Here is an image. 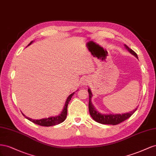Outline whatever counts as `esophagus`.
Returning <instances> with one entry per match:
<instances>
[{"instance_id": "esophagus-1", "label": "esophagus", "mask_w": 156, "mask_h": 156, "mask_svg": "<svg viewBox=\"0 0 156 156\" xmlns=\"http://www.w3.org/2000/svg\"><path fill=\"white\" fill-rule=\"evenodd\" d=\"M88 83H89V80H88L87 79H86V78L83 79V80H82V84H83V86H87Z\"/></svg>"}]
</instances>
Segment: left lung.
<instances>
[{
    "instance_id": "8db88e82",
    "label": "left lung",
    "mask_w": 156,
    "mask_h": 156,
    "mask_svg": "<svg viewBox=\"0 0 156 156\" xmlns=\"http://www.w3.org/2000/svg\"><path fill=\"white\" fill-rule=\"evenodd\" d=\"M124 46L126 47L127 50L129 51L132 55L135 56L138 58L136 53L130 49L126 44H124ZM89 96H90V101H89V111L92 118L95 120V122L100 123L102 124H108V125H117L121 122L125 121L126 119L130 118L131 115L134 114V112L136 110L137 108L135 110H133L131 112L122 114H103L99 113L98 111L95 108L94 106L91 103V97H92V93L90 90V89H88Z\"/></svg>"
}]
</instances>
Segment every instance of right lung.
<instances>
[{
	"instance_id": "add662e5",
	"label": "right lung",
	"mask_w": 156,
	"mask_h": 156,
	"mask_svg": "<svg viewBox=\"0 0 156 156\" xmlns=\"http://www.w3.org/2000/svg\"><path fill=\"white\" fill-rule=\"evenodd\" d=\"M33 41H31L28 46L30 45V44L33 43ZM74 92L71 93V94L68 97L67 99H66V101L65 102V105L64 106V108H63V111H62L60 114L57 115V116H52V117H50L48 118H44V119H31L30 118L25 116V115L23 113H22V114H23L27 119H29V121L32 122L33 123H34L35 124H37V125H39V126L50 127V126H52L57 125V124H59L62 122H63L65 120V119L66 118V115H67L68 105L71 99V98H72V97L74 95Z\"/></svg>"
}]
</instances>
